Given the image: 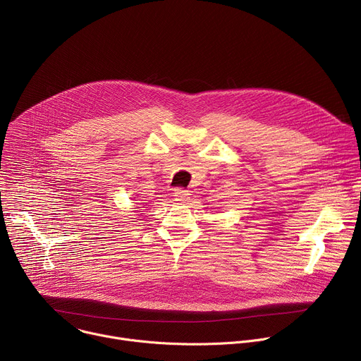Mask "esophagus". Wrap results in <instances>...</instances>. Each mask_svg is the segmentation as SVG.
Instances as JSON below:
<instances>
[{
	"mask_svg": "<svg viewBox=\"0 0 361 361\" xmlns=\"http://www.w3.org/2000/svg\"><path fill=\"white\" fill-rule=\"evenodd\" d=\"M174 198H176V201H178V202H184V201L188 200V191H187V190H181V188L176 190Z\"/></svg>",
	"mask_w": 361,
	"mask_h": 361,
	"instance_id": "obj_1",
	"label": "esophagus"
}]
</instances>
